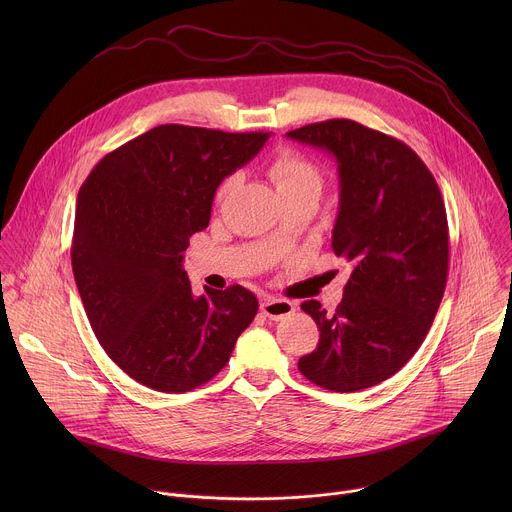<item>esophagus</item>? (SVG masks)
I'll list each match as a JSON object with an SVG mask.
<instances>
[{"instance_id": "esophagus-1", "label": "esophagus", "mask_w": 512, "mask_h": 512, "mask_svg": "<svg viewBox=\"0 0 512 512\" xmlns=\"http://www.w3.org/2000/svg\"><path fill=\"white\" fill-rule=\"evenodd\" d=\"M260 309L266 317H270L274 321H280V319L292 315L295 311V303L288 301V299H282V297H264L262 303H260Z\"/></svg>"}]
</instances>
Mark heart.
<instances>
[{"label": "heart", "instance_id": "obj_1", "mask_svg": "<svg viewBox=\"0 0 512 512\" xmlns=\"http://www.w3.org/2000/svg\"><path fill=\"white\" fill-rule=\"evenodd\" d=\"M268 175L274 181L278 193H288L299 187H321V173L319 169L299 155L293 149H280L268 163ZM230 179L222 181L219 187V197L226 193Z\"/></svg>", "mask_w": 512, "mask_h": 512}]
</instances>
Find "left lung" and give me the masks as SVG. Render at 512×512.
Listing matches in <instances>:
<instances>
[{
    "label": "left lung",
    "instance_id": "left-lung-1",
    "mask_svg": "<svg viewBox=\"0 0 512 512\" xmlns=\"http://www.w3.org/2000/svg\"><path fill=\"white\" fill-rule=\"evenodd\" d=\"M286 136L335 157L331 246L353 266L333 315L317 299L301 303L319 343L297 368L325 390L357 392L396 374L434 323L449 262L445 205L426 163L396 138L339 118Z\"/></svg>",
    "mask_w": 512,
    "mask_h": 512
}]
</instances>
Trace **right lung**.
<instances>
[{"label": "right lung", "instance_id": "1", "mask_svg": "<svg viewBox=\"0 0 512 512\" xmlns=\"http://www.w3.org/2000/svg\"><path fill=\"white\" fill-rule=\"evenodd\" d=\"M268 138L157 126L102 157L78 191L76 288L106 355L147 388L181 394L215 378L258 313L238 284L193 295L183 252L222 179Z\"/></svg>", "mask_w": 512, "mask_h": 512}]
</instances>
